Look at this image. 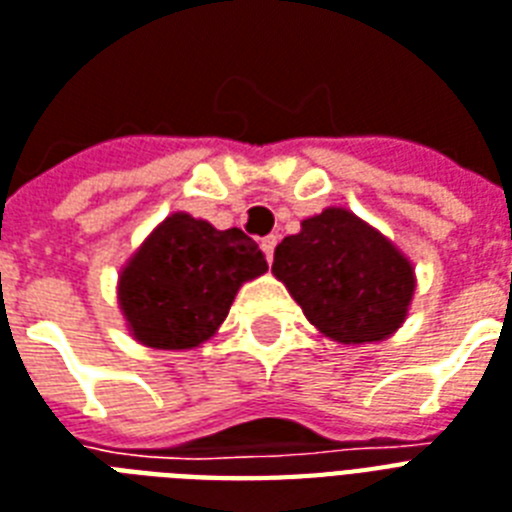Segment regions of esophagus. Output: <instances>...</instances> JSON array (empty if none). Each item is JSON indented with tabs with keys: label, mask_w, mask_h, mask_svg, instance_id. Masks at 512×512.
Returning a JSON list of instances; mask_svg holds the SVG:
<instances>
[{
	"label": "esophagus",
	"mask_w": 512,
	"mask_h": 512,
	"mask_svg": "<svg viewBox=\"0 0 512 512\" xmlns=\"http://www.w3.org/2000/svg\"><path fill=\"white\" fill-rule=\"evenodd\" d=\"M260 247H263V252H265V260L271 263V260H273V249H276V236H265Z\"/></svg>",
	"instance_id": "34e87169"
}]
</instances>
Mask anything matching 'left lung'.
Segmentation results:
<instances>
[{
    "mask_svg": "<svg viewBox=\"0 0 512 512\" xmlns=\"http://www.w3.org/2000/svg\"><path fill=\"white\" fill-rule=\"evenodd\" d=\"M284 282L319 333L338 343L384 341L408 317L411 260L357 214L330 206L300 222L273 252Z\"/></svg>",
    "mask_w": 512,
    "mask_h": 512,
    "instance_id": "obj_1",
    "label": "left lung"
}]
</instances>
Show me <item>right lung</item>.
I'll use <instances>...</instances> for the list:
<instances>
[{
	"label": "right lung",
	"mask_w": 512,
	"mask_h": 512,
	"mask_svg": "<svg viewBox=\"0 0 512 512\" xmlns=\"http://www.w3.org/2000/svg\"><path fill=\"white\" fill-rule=\"evenodd\" d=\"M265 271V255L244 230H217L177 212L120 271L117 298L139 343L195 349L225 322L241 284Z\"/></svg>",
	"instance_id": "right-lung-1"
}]
</instances>
